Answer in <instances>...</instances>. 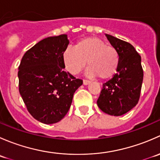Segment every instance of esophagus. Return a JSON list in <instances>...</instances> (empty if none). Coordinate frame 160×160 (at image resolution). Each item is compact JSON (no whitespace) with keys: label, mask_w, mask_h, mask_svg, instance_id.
<instances>
[{"label":"esophagus","mask_w":160,"mask_h":160,"mask_svg":"<svg viewBox=\"0 0 160 160\" xmlns=\"http://www.w3.org/2000/svg\"><path fill=\"white\" fill-rule=\"evenodd\" d=\"M90 83V81H89V80H83V85H88V84H89Z\"/></svg>","instance_id":"obj_1"}]
</instances>
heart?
<instances>
[{
    "mask_svg": "<svg viewBox=\"0 0 160 160\" xmlns=\"http://www.w3.org/2000/svg\"><path fill=\"white\" fill-rule=\"evenodd\" d=\"M62 61L66 70L77 75L87 65L88 77H99L102 80L115 75L120 63L118 51L112 46L95 37L83 38L76 43L74 48L67 47L62 52Z\"/></svg>",
    "mask_w": 160,
    "mask_h": 160,
    "instance_id": "heart-1",
    "label": "heart"
}]
</instances>
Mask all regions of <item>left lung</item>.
<instances>
[{
    "instance_id": "1",
    "label": "left lung",
    "mask_w": 160,
    "mask_h": 160,
    "mask_svg": "<svg viewBox=\"0 0 160 160\" xmlns=\"http://www.w3.org/2000/svg\"><path fill=\"white\" fill-rule=\"evenodd\" d=\"M111 45L118 51L120 63L115 75L103 84L98 105L103 112L121 116L138 102L143 80L141 56L133 46L105 34Z\"/></svg>"
}]
</instances>
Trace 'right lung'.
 Instances as JSON below:
<instances>
[{"instance_id": "add662e5", "label": "right lung", "mask_w": 160, "mask_h": 160, "mask_svg": "<svg viewBox=\"0 0 160 160\" xmlns=\"http://www.w3.org/2000/svg\"><path fill=\"white\" fill-rule=\"evenodd\" d=\"M67 35L51 36L25 53L18 67L19 92L31 115L42 123L59 122L67 114L75 91L83 84L64 70Z\"/></svg>"}]
</instances>
